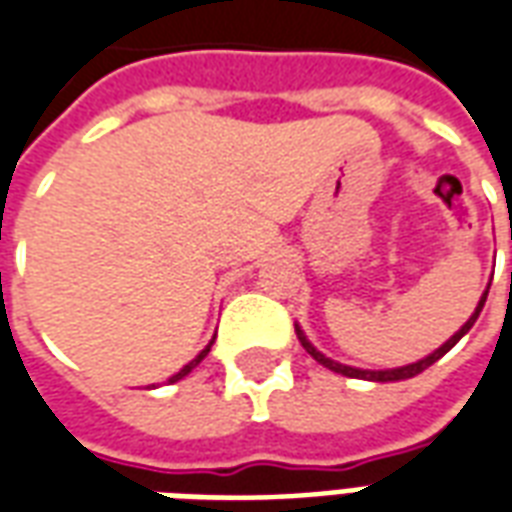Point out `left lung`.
Segmentation results:
<instances>
[{
	"instance_id": "1",
	"label": "left lung",
	"mask_w": 512,
	"mask_h": 512,
	"mask_svg": "<svg viewBox=\"0 0 512 512\" xmlns=\"http://www.w3.org/2000/svg\"><path fill=\"white\" fill-rule=\"evenodd\" d=\"M485 299H488V290H485V293H483V299H480V304H477V310H474L472 318H469V321H466V323H463V326H461V332L452 334L450 340H447V343L441 345L439 351H433V354L425 356V359H419V362H414V365L397 367V370H356V367L340 365V362H332V359H326V356H323L321 351H315V348H312V345H310V340H307V337L301 334L299 326H296V337H299V343L304 345V351H307V354H310L312 359H315V362H321L323 367H329V370H334V373H340V376H348V378H367V381H406V378H414V376H419L422 370H428V367L433 365V362H439L441 356L447 354V351H450L452 345L458 343V340H461L463 334H466V332H469V329H472L474 321H477V315H480V310H483Z\"/></svg>"
}]
</instances>
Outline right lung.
Here are the masks:
<instances>
[{
	"instance_id": "add662e5",
	"label": "right lung",
	"mask_w": 512,
	"mask_h": 512,
	"mask_svg": "<svg viewBox=\"0 0 512 512\" xmlns=\"http://www.w3.org/2000/svg\"><path fill=\"white\" fill-rule=\"evenodd\" d=\"M213 345V343H211ZM211 345H208V348H205V351H202V354L200 356H197V359H191V362H189V365H186V367H183V370H180V373H175V376H172V378H169V381H178V378H183V376H189V373H191V370H194V367H197V365H200V362H202V359H205V356H208V351H211Z\"/></svg>"
}]
</instances>
